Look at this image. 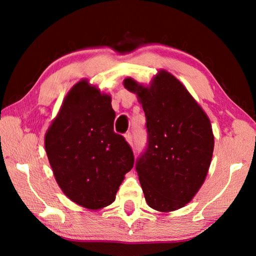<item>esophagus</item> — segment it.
Masks as SVG:
<instances>
[{
  "label": "esophagus",
  "instance_id": "esophagus-1",
  "mask_svg": "<svg viewBox=\"0 0 256 256\" xmlns=\"http://www.w3.org/2000/svg\"><path fill=\"white\" fill-rule=\"evenodd\" d=\"M125 140H126V142L128 144L131 146H133V138H132V134L131 133H126L125 134Z\"/></svg>",
  "mask_w": 256,
  "mask_h": 256
}]
</instances>
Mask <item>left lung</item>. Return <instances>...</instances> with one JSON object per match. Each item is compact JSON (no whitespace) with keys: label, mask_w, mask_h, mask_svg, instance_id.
<instances>
[{"label":"left lung","mask_w":256,"mask_h":256,"mask_svg":"<svg viewBox=\"0 0 256 256\" xmlns=\"http://www.w3.org/2000/svg\"><path fill=\"white\" fill-rule=\"evenodd\" d=\"M144 108L148 148L136 172L146 201L152 209L170 212L185 206L201 188L214 154L210 120L185 86L159 70L149 86L124 79Z\"/></svg>","instance_id":"left-lung-1"}]
</instances>
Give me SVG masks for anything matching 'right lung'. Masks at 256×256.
Returning a JSON list of instances; mask_svg holds the SVG:
<instances>
[{"mask_svg":"<svg viewBox=\"0 0 256 256\" xmlns=\"http://www.w3.org/2000/svg\"><path fill=\"white\" fill-rule=\"evenodd\" d=\"M110 94L82 79L72 86L45 134V150L62 192L76 204L99 210L115 201L134 156L114 132Z\"/></svg>","mask_w":256,"mask_h":256,"instance_id":"add662e5","label":"right lung"}]
</instances>
